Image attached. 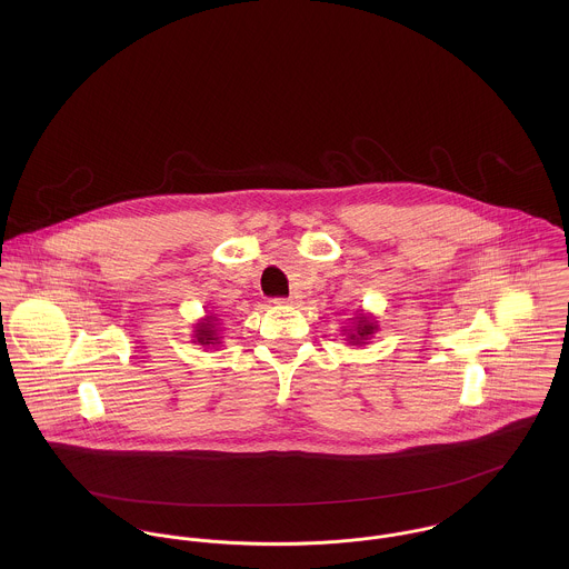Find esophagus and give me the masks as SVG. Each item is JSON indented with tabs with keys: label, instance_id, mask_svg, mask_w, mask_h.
Returning a JSON list of instances; mask_svg holds the SVG:
<instances>
[{
	"label": "esophagus",
	"instance_id": "34e87169",
	"mask_svg": "<svg viewBox=\"0 0 569 569\" xmlns=\"http://www.w3.org/2000/svg\"><path fill=\"white\" fill-rule=\"evenodd\" d=\"M296 298H298V296H291V298H287V300H276V302H278V305H293Z\"/></svg>",
	"mask_w": 569,
	"mask_h": 569
}]
</instances>
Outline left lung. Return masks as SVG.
<instances>
[{"mask_svg": "<svg viewBox=\"0 0 569 569\" xmlns=\"http://www.w3.org/2000/svg\"><path fill=\"white\" fill-rule=\"evenodd\" d=\"M377 328L379 325L372 316L357 311V316L352 318V326L343 328V332H346V339L350 346H361V343H368V339L377 332Z\"/></svg>", "mask_w": 569, "mask_h": 569, "instance_id": "1", "label": "left lung"}]
</instances>
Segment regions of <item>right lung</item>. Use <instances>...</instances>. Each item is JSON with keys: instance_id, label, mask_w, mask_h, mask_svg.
<instances>
[{"instance_id": "add662e5", "label": "right lung", "mask_w": 569, "mask_h": 569, "mask_svg": "<svg viewBox=\"0 0 569 569\" xmlns=\"http://www.w3.org/2000/svg\"><path fill=\"white\" fill-rule=\"evenodd\" d=\"M219 316L217 313H210L206 316L203 320H199L197 325L192 326V337H194V343L203 346V348H214L221 343V337H219Z\"/></svg>"}]
</instances>
